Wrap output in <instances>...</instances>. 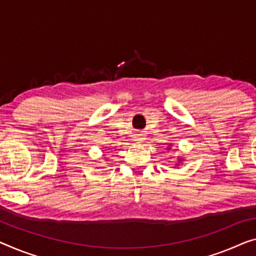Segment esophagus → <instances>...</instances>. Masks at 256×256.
Segmentation results:
<instances>
[{"label": "esophagus", "instance_id": "1", "mask_svg": "<svg viewBox=\"0 0 256 256\" xmlns=\"http://www.w3.org/2000/svg\"><path fill=\"white\" fill-rule=\"evenodd\" d=\"M134 140H136V141H139V142H141V141L144 140V136L141 132L136 133V134H134Z\"/></svg>", "mask_w": 256, "mask_h": 256}]
</instances>
